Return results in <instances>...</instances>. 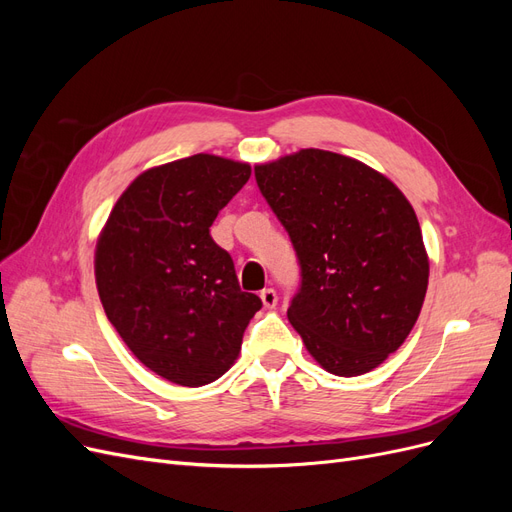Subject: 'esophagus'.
<instances>
[{
	"label": "esophagus",
	"mask_w": 512,
	"mask_h": 512,
	"mask_svg": "<svg viewBox=\"0 0 512 512\" xmlns=\"http://www.w3.org/2000/svg\"><path fill=\"white\" fill-rule=\"evenodd\" d=\"M260 299H262V305H265L267 309H273L277 305V292L273 288L260 290Z\"/></svg>",
	"instance_id": "esophagus-1"
}]
</instances>
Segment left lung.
<instances>
[{
	"label": "left lung",
	"instance_id": "left-lung-1",
	"mask_svg": "<svg viewBox=\"0 0 512 512\" xmlns=\"http://www.w3.org/2000/svg\"><path fill=\"white\" fill-rule=\"evenodd\" d=\"M254 175L299 256L288 320L307 352L335 376L376 369L406 342L429 282L408 198L378 170L324 149L258 164Z\"/></svg>",
	"mask_w": 512,
	"mask_h": 512
}]
</instances>
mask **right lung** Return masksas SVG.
<instances>
[{"mask_svg":"<svg viewBox=\"0 0 512 512\" xmlns=\"http://www.w3.org/2000/svg\"><path fill=\"white\" fill-rule=\"evenodd\" d=\"M252 175L211 153L153 166L119 196L96 243L106 318L153 374L205 386L237 361L262 301L241 292L235 265L209 235Z\"/></svg>","mask_w":512,"mask_h":512,"instance_id":"add662e5","label":"right lung"}]
</instances>
